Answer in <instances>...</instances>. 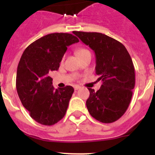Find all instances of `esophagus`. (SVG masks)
I'll use <instances>...</instances> for the list:
<instances>
[{
	"mask_svg": "<svg viewBox=\"0 0 155 155\" xmlns=\"http://www.w3.org/2000/svg\"><path fill=\"white\" fill-rule=\"evenodd\" d=\"M80 86H79V85H75L74 86V89H75V91H77L78 89H79L80 88Z\"/></svg>",
	"mask_w": 155,
	"mask_h": 155,
	"instance_id": "34e87169",
	"label": "esophagus"
}]
</instances>
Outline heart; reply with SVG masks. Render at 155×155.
Returning a JSON list of instances; mask_svg holds the SVG:
<instances>
[{
	"label": "heart",
	"mask_w": 155,
	"mask_h": 155,
	"mask_svg": "<svg viewBox=\"0 0 155 155\" xmlns=\"http://www.w3.org/2000/svg\"><path fill=\"white\" fill-rule=\"evenodd\" d=\"M88 51V50L86 49V48H79V49L76 50V55H77L78 57H79V56H80L81 54H83V53H85V52H86V51Z\"/></svg>",
	"instance_id": "obj_1"
}]
</instances>
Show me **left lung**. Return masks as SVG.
Instances as JSON below:
<instances>
[{"label": "left lung", "instance_id": "8db88e82", "mask_svg": "<svg viewBox=\"0 0 155 155\" xmlns=\"http://www.w3.org/2000/svg\"><path fill=\"white\" fill-rule=\"evenodd\" d=\"M96 55V74L103 82L97 91L90 92L86 107L93 118L102 123H112L127 111L135 86V70L125 46L101 33L73 31Z\"/></svg>", "mask_w": 155, "mask_h": 155}]
</instances>
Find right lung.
Instances as JSON below:
<instances>
[{"instance_id": "add662e5", "label": "right lung", "mask_w": 155, "mask_h": 155, "mask_svg": "<svg viewBox=\"0 0 155 155\" xmlns=\"http://www.w3.org/2000/svg\"><path fill=\"white\" fill-rule=\"evenodd\" d=\"M78 42L68 33L47 34L30 44L20 58L15 82L18 95L30 116L40 124L53 125L66 114L74 89L70 85L55 89L49 73L59 68L68 46Z\"/></svg>"}]
</instances>
